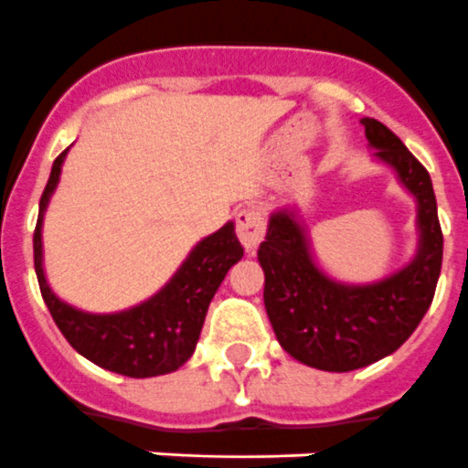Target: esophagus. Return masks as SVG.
I'll use <instances>...</instances> for the list:
<instances>
[{"instance_id": "obj_1", "label": "esophagus", "mask_w": 468, "mask_h": 468, "mask_svg": "<svg viewBox=\"0 0 468 468\" xmlns=\"http://www.w3.org/2000/svg\"><path fill=\"white\" fill-rule=\"evenodd\" d=\"M235 233H238V238H240L242 247H245L247 252H252L254 247L264 240V214H261L257 207H242V209L235 214Z\"/></svg>"}]
</instances>
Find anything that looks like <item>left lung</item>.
Instances as JSON below:
<instances>
[{"instance_id": "left-lung-1", "label": "left lung", "mask_w": 468, "mask_h": 468, "mask_svg": "<svg viewBox=\"0 0 468 468\" xmlns=\"http://www.w3.org/2000/svg\"><path fill=\"white\" fill-rule=\"evenodd\" d=\"M376 156L398 171L419 204V252L410 266L371 285H343L314 264L307 235L290 211L271 216L259 245L264 304L281 347L321 371H355L392 355L433 302L442 266V230L431 176L395 133L361 119Z\"/></svg>"}]
</instances>
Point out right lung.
<instances>
[{
	"label": "right lung",
	"mask_w": 468,
	"mask_h": 468,
	"mask_svg": "<svg viewBox=\"0 0 468 468\" xmlns=\"http://www.w3.org/2000/svg\"><path fill=\"white\" fill-rule=\"evenodd\" d=\"M64 156L66 152H61L54 159L33 235L35 273L42 300L70 347L97 367L131 378L171 374L192 356L211 297L228 269L242 259V245L233 223L204 238L166 288L140 307L121 314L78 312L49 290L42 271V216L58 183Z\"/></svg>",
	"instance_id": "obj_1"
}]
</instances>
